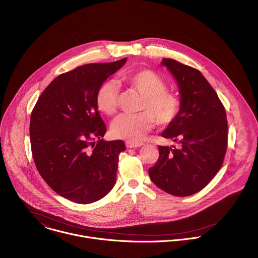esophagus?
I'll use <instances>...</instances> for the list:
<instances>
[{
	"label": "esophagus",
	"instance_id": "esophagus-1",
	"mask_svg": "<svg viewBox=\"0 0 258 258\" xmlns=\"http://www.w3.org/2000/svg\"><path fill=\"white\" fill-rule=\"evenodd\" d=\"M143 145H144L143 143H132V142L125 143V146L127 147V148H139V147H141Z\"/></svg>",
	"mask_w": 258,
	"mask_h": 258
}]
</instances>
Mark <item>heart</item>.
I'll list each match as a JSON object with an SVG mask.
<instances>
[{"instance_id":"b5f03b06","label":"heart","mask_w":258,"mask_h":258,"mask_svg":"<svg viewBox=\"0 0 258 258\" xmlns=\"http://www.w3.org/2000/svg\"><path fill=\"white\" fill-rule=\"evenodd\" d=\"M120 81L137 91L143 100L141 111L137 115H119L111 124V133L115 138L138 143L154 125L170 124L178 115L180 100L172 92L166 90L165 81L152 70H139L123 76ZM118 91L113 83L103 84L96 96L97 107L106 115H112L117 109Z\"/></svg>"}]
</instances>
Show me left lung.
I'll return each mask as SVG.
<instances>
[{
  "instance_id": "1",
  "label": "left lung",
  "mask_w": 258,
  "mask_h": 258,
  "mask_svg": "<svg viewBox=\"0 0 258 258\" xmlns=\"http://www.w3.org/2000/svg\"><path fill=\"white\" fill-rule=\"evenodd\" d=\"M177 82L180 110L161 134L177 147L159 146V158L149 176L162 191L177 197L191 196L208 185L222 167L228 145L226 109L216 92L191 66L164 58Z\"/></svg>"
}]
</instances>
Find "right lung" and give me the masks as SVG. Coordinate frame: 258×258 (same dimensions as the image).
<instances>
[{
	"mask_svg": "<svg viewBox=\"0 0 258 258\" xmlns=\"http://www.w3.org/2000/svg\"><path fill=\"white\" fill-rule=\"evenodd\" d=\"M125 62L90 63L62 73L32 109L29 136L36 169L52 190L72 202H96L115 185L125 145L103 140L106 125L96 96Z\"/></svg>",
	"mask_w": 258,
	"mask_h": 258,
	"instance_id": "add662e5",
	"label": "right lung"
}]
</instances>
